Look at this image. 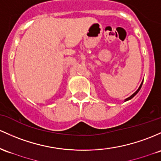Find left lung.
Wrapping results in <instances>:
<instances>
[{"label": "left lung", "instance_id": "8db88e82", "mask_svg": "<svg viewBox=\"0 0 161 161\" xmlns=\"http://www.w3.org/2000/svg\"><path fill=\"white\" fill-rule=\"evenodd\" d=\"M142 84H143V82H142V83H141V84L140 87H139V88H138V89H137V91H136V92H135V93H134V94H133V95H130V97H128V98H126V99H125V101H128V100H130V99H131V98H133V97H134V96H135V95L136 94H137V92H139V91H140V89H141V86H142Z\"/></svg>", "mask_w": 161, "mask_h": 161}]
</instances>
